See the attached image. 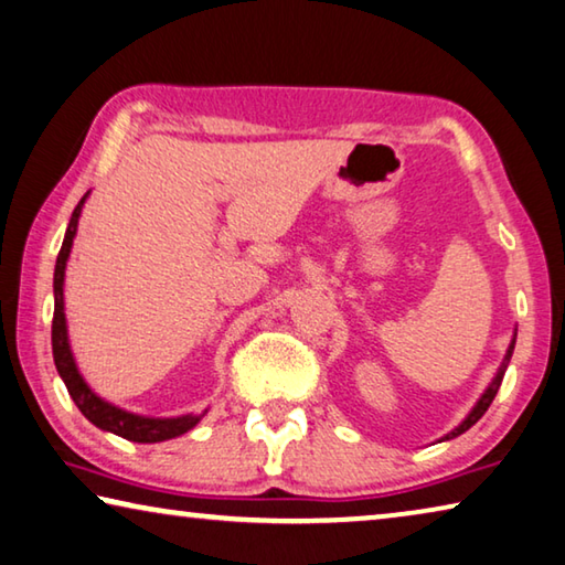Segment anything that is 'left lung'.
<instances>
[{"label":"left lung","mask_w":565,"mask_h":565,"mask_svg":"<svg viewBox=\"0 0 565 565\" xmlns=\"http://www.w3.org/2000/svg\"><path fill=\"white\" fill-rule=\"evenodd\" d=\"M518 334V331H515ZM515 334H513V342H510V347H508V352H505V360H503V364H500V370H498V374L495 377H492V382L488 384V390L482 392V397L476 402V407L470 409V415L462 419V423L452 429V433H447L443 440H452V437H458V435H462V433H468V429L478 423V419L486 415L488 412V407H490V402L495 399V395H498V390H500V382H503V374H505V370H508V364H510V356H513V349H515Z\"/></svg>","instance_id":"obj_1"}]
</instances>
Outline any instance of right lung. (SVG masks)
<instances>
[{"mask_svg":"<svg viewBox=\"0 0 565 565\" xmlns=\"http://www.w3.org/2000/svg\"><path fill=\"white\" fill-rule=\"evenodd\" d=\"M89 191L79 199L75 205L73 218L67 223L65 231V241H62L57 264H55V317H52V356H55V366L60 372L62 382L73 397L79 412L93 423L95 427L105 429V433H113L118 437H125L130 443H163V440H173V437L188 433L195 425L201 423L203 415L209 409H203L201 415H181V417H148V415H136V412H128L113 402L103 399L100 395H95L89 390V384L85 382L83 374L77 370L73 347H70V337H67V319H65V268H67V258L70 250H73V238L77 234V221L79 213H83V205L87 201Z\"/></svg>","mask_w":565,"mask_h":565,"instance_id":"obj_1","label":"right lung"}]
</instances>
